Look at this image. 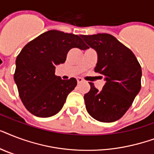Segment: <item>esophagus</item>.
Segmentation results:
<instances>
[{
	"label": "esophagus",
	"instance_id": "1",
	"mask_svg": "<svg viewBox=\"0 0 154 154\" xmlns=\"http://www.w3.org/2000/svg\"><path fill=\"white\" fill-rule=\"evenodd\" d=\"M77 83H78V84H80V83L83 82V79H82V78H81V77H77Z\"/></svg>",
	"mask_w": 154,
	"mask_h": 154
}]
</instances>
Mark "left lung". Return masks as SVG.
I'll list each match as a JSON object with an SVG mask.
<instances>
[{
  "instance_id": "left-lung-1",
  "label": "left lung",
  "mask_w": 154,
  "mask_h": 154,
  "mask_svg": "<svg viewBox=\"0 0 154 154\" xmlns=\"http://www.w3.org/2000/svg\"><path fill=\"white\" fill-rule=\"evenodd\" d=\"M82 37L97 53L94 71L105 81L101 90L89 82L90 90L84 96L87 112L99 122H116L129 109L141 89V65L134 53L112 35Z\"/></svg>"
}]
</instances>
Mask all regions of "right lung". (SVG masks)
<instances>
[{"label": "right lung", "mask_w": 154, "mask_h": 154, "mask_svg": "<svg viewBox=\"0 0 154 154\" xmlns=\"http://www.w3.org/2000/svg\"><path fill=\"white\" fill-rule=\"evenodd\" d=\"M72 48L88 49L78 35L49 30L29 42L17 56L14 81L21 101L32 114H57L76 87L73 77L62 80L55 75L56 65L65 63Z\"/></svg>", "instance_id": "right-lung-1"}]
</instances>
